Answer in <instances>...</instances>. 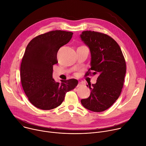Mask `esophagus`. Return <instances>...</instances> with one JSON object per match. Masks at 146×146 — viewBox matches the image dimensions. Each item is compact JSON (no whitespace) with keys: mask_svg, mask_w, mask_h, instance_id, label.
<instances>
[{"mask_svg":"<svg viewBox=\"0 0 146 146\" xmlns=\"http://www.w3.org/2000/svg\"><path fill=\"white\" fill-rule=\"evenodd\" d=\"M82 85H83V83L81 82H78V84H77V87L81 86Z\"/></svg>","mask_w":146,"mask_h":146,"instance_id":"1","label":"esophagus"}]
</instances>
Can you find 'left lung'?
<instances>
[{"instance_id":"obj_1","label":"left lung","mask_w":146,"mask_h":146,"mask_svg":"<svg viewBox=\"0 0 146 146\" xmlns=\"http://www.w3.org/2000/svg\"><path fill=\"white\" fill-rule=\"evenodd\" d=\"M80 37L91 54V68L86 75L90 70L93 71L92 74H98L96 83L89 86L90 96L81 103L90 111L102 112L111 107L121 93L126 70L125 60L120 46L108 35L85 31Z\"/></svg>"}]
</instances>
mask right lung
Here are the masks:
<instances>
[{"label":"right lung","mask_w":146,"mask_h":146,"mask_svg":"<svg viewBox=\"0 0 146 146\" xmlns=\"http://www.w3.org/2000/svg\"><path fill=\"white\" fill-rule=\"evenodd\" d=\"M73 34L61 30L49 31L33 38L26 47L20 67L21 84L30 102L39 109L58 107L66 92L78 84L76 79L61 80L60 83L52 77L58 51L70 41Z\"/></svg>","instance_id":"add662e5"}]
</instances>
